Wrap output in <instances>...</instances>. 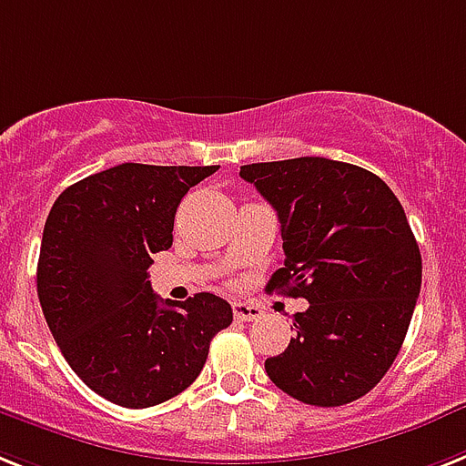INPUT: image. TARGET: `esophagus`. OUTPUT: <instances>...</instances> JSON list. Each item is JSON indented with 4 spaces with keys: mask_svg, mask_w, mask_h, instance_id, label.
Wrapping results in <instances>:
<instances>
[{
    "mask_svg": "<svg viewBox=\"0 0 466 466\" xmlns=\"http://www.w3.org/2000/svg\"><path fill=\"white\" fill-rule=\"evenodd\" d=\"M234 310V319H239V322H253V319L263 318V310L253 303H234L232 306Z\"/></svg>",
    "mask_w": 466,
    "mask_h": 466,
    "instance_id": "1",
    "label": "esophagus"
}]
</instances>
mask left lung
Instances as JSON below:
<instances>
[{
    "label": "left lung",
    "mask_w": 466,
    "mask_h": 466,
    "mask_svg": "<svg viewBox=\"0 0 466 466\" xmlns=\"http://www.w3.org/2000/svg\"><path fill=\"white\" fill-rule=\"evenodd\" d=\"M239 175L281 225L284 268L268 291L310 303L265 372L306 405L358 400L393 365L420 296V246L400 201L365 167L319 156L251 163Z\"/></svg>",
    "instance_id": "left-lung-1"
}]
</instances>
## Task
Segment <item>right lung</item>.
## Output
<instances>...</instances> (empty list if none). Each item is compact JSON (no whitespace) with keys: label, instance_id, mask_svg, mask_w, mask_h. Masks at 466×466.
<instances>
[{"label":"right lung","instance_id":"add662e5","mask_svg":"<svg viewBox=\"0 0 466 466\" xmlns=\"http://www.w3.org/2000/svg\"><path fill=\"white\" fill-rule=\"evenodd\" d=\"M220 166L123 163L70 185L42 234L37 296L70 370L101 398L142 410L201 374L213 336L232 324L215 293L160 300L151 256L173 246L187 191Z\"/></svg>","mask_w":466,"mask_h":466}]
</instances>
